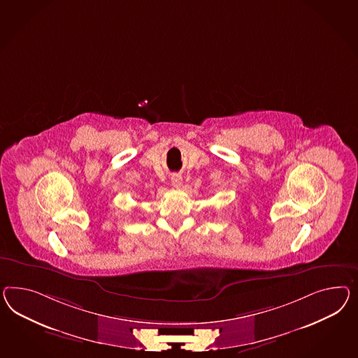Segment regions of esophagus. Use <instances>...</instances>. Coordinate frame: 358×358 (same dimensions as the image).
Wrapping results in <instances>:
<instances>
[{
	"label": "esophagus",
	"instance_id": "esophagus-1",
	"mask_svg": "<svg viewBox=\"0 0 358 358\" xmlns=\"http://www.w3.org/2000/svg\"><path fill=\"white\" fill-rule=\"evenodd\" d=\"M171 182H172V186L173 187H181L182 186V177L180 176V174H173L172 177H171Z\"/></svg>",
	"mask_w": 358,
	"mask_h": 358
}]
</instances>
